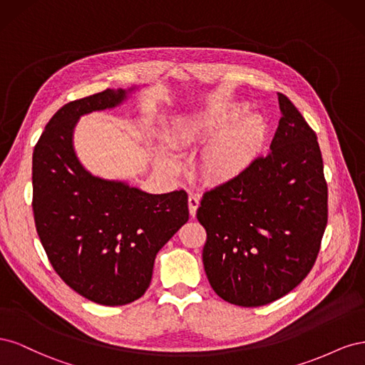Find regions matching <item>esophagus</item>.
<instances>
[{"instance_id": "1", "label": "esophagus", "mask_w": 365, "mask_h": 365, "mask_svg": "<svg viewBox=\"0 0 365 365\" xmlns=\"http://www.w3.org/2000/svg\"><path fill=\"white\" fill-rule=\"evenodd\" d=\"M197 207H200V197L195 196V195H190L189 196V212H190L192 217H195Z\"/></svg>"}]
</instances>
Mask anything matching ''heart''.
Masks as SVG:
<instances>
[{
    "label": "heart",
    "mask_w": 365,
    "mask_h": 365,
    "mask_svg": "<svg viewBox=\"0 0 365 365\" xmlns=\"http://www.w3.org/2000/svg\"><path fill=\"white\" fill-rule=\"evenodd\" d=\"M242 101H215L172 117L164 129L170 145L158 143L155 153L165 169L176 173L181 161L170 149L201 145L197 173L207 184H227L244 175L259 158L268 135V123L259 113H246Z\"/></svg>",
    "instance_id": "obj_1"
}]
</instances>
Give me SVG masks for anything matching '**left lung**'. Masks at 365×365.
I'll return each instance as SVG.
<instances>
[{"label":"left lung","mask_w":365,"mask_h":365,"mask_svg":"<svg viewBox=\"0 0 365 365\" xmlns=\"http://www.w3.org/2000/svg\"><path fill=\"white\" fill-rule=\"evenodd\" d=\"M282 117L267 157L204 193L202 262L222 300L256 307L291 292L312 269L327 224V184L315 132L279 93Z\"/></svg>","instance_id":"obj_1"}]
</instances>
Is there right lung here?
<instances>
[{"label":"right lung","instance_id":"obj_1","mask_svg":"<svg viewBox=\"0 0 365 365\" xmlns=\"http://www.w3.org/2000/svg\"><path fill=\"white\" fill-rule=\"evenodd\" d=\"M138 90H105L63 105L33 150V213L59 277L94 303L135 302L150 284L157 252L189 220L187 193L153 195L88 172L74 150L85 114L123 103Z\"/></svg>","mask_w":365,"mask_h":365}]
</instances>
